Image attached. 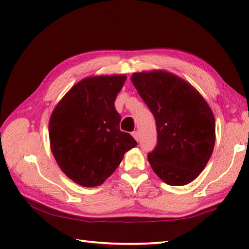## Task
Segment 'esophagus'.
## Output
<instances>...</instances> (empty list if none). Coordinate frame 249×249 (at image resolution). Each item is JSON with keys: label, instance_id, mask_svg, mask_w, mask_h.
<instances>
[{"label": "esophagus", "instance_id": "esophagus-1", "mask_svg": "<svg viewBox=\"0 0 249 249\" xmlns=\"http://www.w3.org/2000/svg\"><path fill=\"white\" fill-rule=\"evenodd\" d=\"M132 136L135 138V140L139 141V133H138V131H134V132L132 133Z\"/></svg>", "mask_w": 249, "mask_h": 249}]
</instances>
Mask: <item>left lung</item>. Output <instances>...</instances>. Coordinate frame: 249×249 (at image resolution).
Returning a JSON list of instances; mask_svg holds the SVG:
<instances>
[{
	"label": "left lung",
	"instance_id": "1",
	"mask_svg": "<svg viewBox=\"0 0 249 249\" xmlns=\"http://www.w3.org/2000/svg\"><path fill=\"white\" fill-rule=\"evenodd\" d=\"M131 80L156 119L158 142L147 155L150 166L168 185L189 184L213 153L212 110L196 89L168 71L135 72Z\"/></svg>",
	"mask_w": 249,
	"mask_h": 249
}]
</instances>
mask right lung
Here are the masks:
<instances>
[{
	"label": "right lung",
	"mask_w": 249,
	"mask_h": 249,
	"mask_svg": "<svg viewBox=\"0 0 249 249\" xmlns=\"http://www.w3.org/2000/svg\"><path fill=\"white\" fill-rule=\"evenodd\" d=\"M124 74L89 77L77 83L53 111L49 124L51 149L59 167L83 187L102 185L137 145L119 130L114 102Z\"/></svg>",
	"instance_id": "add662e5"
}]
</instances>
